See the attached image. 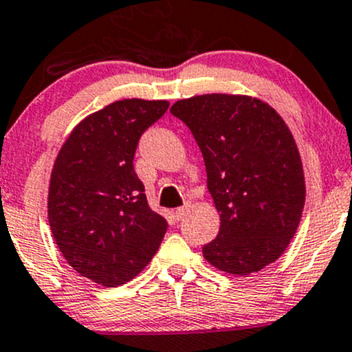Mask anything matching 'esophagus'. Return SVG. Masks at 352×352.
Segmentation results:
<instances>
[{"instance_id":"34e87169","label":"esophagus","mask_w":352,"mask_h":352,"mask_svg":"<svg viewBox=\"0 0 352 352\" xmlns=\"http://www.w3.org/2000/svg\"><path fill=\"white\" fill-rule=\"evenodd\" d=\"M188 212H189V204L186 203V204H183V206H181V208L176 209V211H175V218H176L177 221L183 219L184 216L188 214Z\"/></svg>"}]
</instances>
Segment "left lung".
Wrapping results in <instances>:
<instances>
[{"label": "left lung", "mask_w": 352, "mask_h": 352, "mask_svg": "<svg viewBox=\"0 0 352 352\" xmlns=\"http://www.w3.org/2000/svg\"><path fill=\"white\" fill-rule=\"evenodd\" d=\"M171 113L199 146L209 195L221 212L204 258L229 274L261 271L286 250L304 208L293 134L270 104L250 96L203 94L175 102Z\"/></svg>", "instance_id": "obj_1"}]
</instances>
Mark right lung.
Listing matches in <instances>:
<instances>
[{
	"mask_svg": "<svg viewBox=\"0 0 352 352\" xmlns=\"http://www.w3.org/2000/svg\"><path fill=\"white\" fill-rule=\"evenodd\" d=\"M168 106L123 100L89 114L51 173L48 219L59 251L74 271L106 287L143 271L168 229L149 208L133 164L140 138Z\"/></svg>",
	"mask_w": 352,
	"mask_h": 352,
	"instance_id": "1",
	"label": "right lung"
}]
</instances>
